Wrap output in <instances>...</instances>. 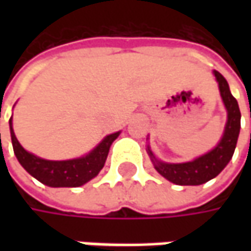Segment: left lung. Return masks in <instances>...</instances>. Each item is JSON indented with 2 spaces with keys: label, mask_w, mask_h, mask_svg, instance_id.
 <instances>
[{
  "label": "left lung",
  "mask_w": 251,
  "mask_h": 251,
  "mask_svg": "<svg viewBox=\"0 0 251 251\" xmlns=\"http://www.w3.org/2000/svg\"><path fill=\"white\" fill-rule=\"evenodd\" d=\"M217 78L221 98L224 100L225 109L227 111V120L225 131L221 141L212 151L207 152L205 155L200 156L197 159L186 162V163H166L160 162L155 158L152 151L148 147L151 160L156 172L163 177L178 184V186H200L207 183L211 178L217 177L218 175L225 169L229 160L232 159L233 152L236 148L239 132H240V110L237 100L232 96L229 91V85L222 74L214 71Z\"/></svg>",
  "instance_id": "8db88e82"
}]
</instances>
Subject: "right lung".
Masks as SVG:
<instances>
[{"instance_id":"obj_1","label":"right lung","mask_w":251,"mask_h":251,"mask_svg":"<svg viewBox=\"0 0 251 251\" xmlns=\"http://www.w3.org/2000/svg\"><path fill=\"white\" fill-rule=\"evenodd\" d=\"M9 128L16 159L19 160L22 168L29 175H32L34 178H37L40 183L49 187H79L96 177L104 166L113 141L120 135V131L107 135L95 150L82 158L70 160H47L24 150V147L15 137L12 117L9 119Z\"/></svg>"}]
</instances>
